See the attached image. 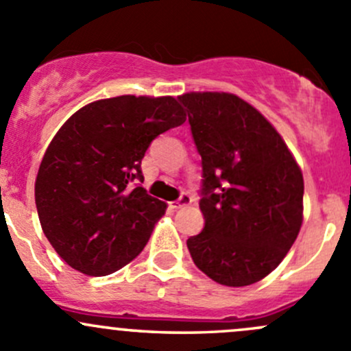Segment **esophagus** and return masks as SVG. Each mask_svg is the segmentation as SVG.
Wrapping results in <instances>:
<instances>
[{
	"mask_svg": "<svg viewBox=\"0 0 351 351\" xmlns=\"http://www.w3.org/2000/svg\"><path fill=\"white\" fill-rule=\"evenodd\" d=\"M191 202H193V196H191L189 193H182V194H180L179 199L171 202V208L179 209V208H184V206H189Z\"/></svg>",
	"mask_w": 351,
	"mask_h": 351,
	"instance_id": "34e87169",
	"label": "esophagus"
}]
</instances>
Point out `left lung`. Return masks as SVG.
Masks as SVG:
<instances>
[{
  "label": "left lung",
  "mask_w": 351,
  "mask_h": 351,
  "mask_svg": "<svg viewBox=\"0 0 351 351\" xmlns=\"http://www.w3.org/2000/svg\"><path fill=\"white\" fill-rule=\"evenodd\" d=\"M201 155L204 228L187 240L215 282L243 287L284 260L302 225L304 180L282 136L230 93L179 96Z\"/></svg>",
  "instance_id": "8db88e82"
}]
</instances>
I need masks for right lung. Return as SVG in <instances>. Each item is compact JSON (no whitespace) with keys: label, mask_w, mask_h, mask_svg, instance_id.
Listing matches in <instances>:
<instances>
[{"label":"right lung","mask_w":351,"mask_h":351,"mask_svg":"<svg viewBox=\"0 0 351 351\" xmlns=\"http://www.w3.org/2000/svg\"><path fill=\"white\" fill-rule=\"evenodd\" d=\"M184 121L176 97L126 95L86 104L60 126L38 169L35 204L67 265L101 277L143 250L167 204L138 184L142 158L152 140Z\"/></svg>","instance_id":"1"}]
</instances>
